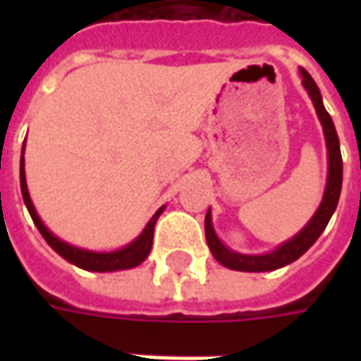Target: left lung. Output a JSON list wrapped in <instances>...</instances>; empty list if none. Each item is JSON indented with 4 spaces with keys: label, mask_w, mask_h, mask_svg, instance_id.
Here are the masks:
<instances>
[{
    "label": "left lung",
    "mask_w": 361,
    "mask_h": 361,
    "mask_svg": "<svg viewBox=\"0 0 361 361\" xmlns=\"http://www.w3.org/2000/svg\"><path fill=\"white\" fill-rule=\"evenodd\" d=\"M300 75H302L303 89L307 90L311 102L315 106L317 118L323 126V133H325L326 142V158H329V172H326V185L321 204L315 211V214L311 216V220L305 226L288 242L280 243L276 250L269 251V253H261V255H245V253H238V251L230 250L228 245L222 243L214 226H212V214L211 209L204 216V235H207V243L209 250L214 255V259L219 261L222 267H228L232 271L242 272H267L276 271L280 267H286L290 263H294L295 259H300L310 250L313 243L317 242V238L323 234V230L329 224V220L333 216V212L336 211L338 204V197H341L342 189V157H341V142H338V135L334 129V123L329 111L323 106V98L319 92V87L315 81L311 79V75L300 67Z\"/></svg>",
    "instance_id": "obj_1"
}]
</instances>
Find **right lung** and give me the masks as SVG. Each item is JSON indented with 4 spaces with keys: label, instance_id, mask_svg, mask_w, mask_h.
Here are the masks:
<instances>
[{
    "label": "right lung",
    "instance_id": "1",
    "mask_svg": "<svg viewBox=\"0 0 361 361\" xmlns=\"http://www.w3.org/2000/svg\"><path fill=\"white\" fill-rule=\"evenodd\" d=\"M23 154H25V145H23ZM20 193H23V201L27 204L28 212H30V219L38 228V232L42 234V238L48 242L51 250L56 251L58 255L73 263L79 269L85 271H94V272H114V271H123V269H133V267L141 265L145 259L149 257L150 247H152V234H154V224H157L158 216L164 212L166 204H162L152 219L149 220V224L145 226L141 234L135 238L133 242L127 243L126 247H119L114 251H90L71 245V243L59 240L58 235L51 234L48 228L44 226L42 219L38 216L35 204L30 201L27 188V176H25V157H20Z\"/></svg>",
    "mask_w": 361,
    "mask_h": 361
}]
</instances>
